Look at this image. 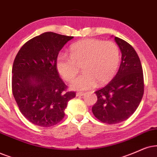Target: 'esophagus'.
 <instances>
[{
	"label": "esophagus",
	"instance_id": "34e87169",
	"mask_svg": "<svg viewBox=\"0 0 157 157\" xmlns=\"http://www.w3.org/2000/svg\"><path fill=\"white\" fill-rule=\"evenodd\" d=\"M85 95V93L84 92H78L76 93V96H82Z\"/></svg>",
	"mask_w": 157,
	"mask_h": 157
}]
</instances>
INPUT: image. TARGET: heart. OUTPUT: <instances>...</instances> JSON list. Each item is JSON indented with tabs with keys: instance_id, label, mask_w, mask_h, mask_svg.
I'll list each match as a JSON object with an SVG mask.
<instances>
[{
	"instance_id": "heart-1",
	"label": "heart",
	"mask_w": 157,
	"mask_h": 157,
	"mask_svg": "<svg viewBox=\"0 0 157 157\" xmlns=\"http://www.w3.org/2000/svg\"><path fill=\"white\" fill-rule=\"evenodd\" d=\"M70 56L60 53L56 61L59 74L70 82L80 72L83 74L71 83L77 90H88L96 85L106 84L114 77L120 61V50L112 41L85 39L71 45Z\"/></svg>"
}]
</instances>
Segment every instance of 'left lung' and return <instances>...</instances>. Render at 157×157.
I'll return each mask as SVG.
<instances>
[{
    "mask_svg": "<svg viewBox=\"0 0 157 157\" xmlns=\"http://www.w3.org/2000/svg\"><path fill=\"white\" fill-rule=\"evenodd\" d=\"M114 40L122 53L120 69L108 85L95 92L98 100L92 107L94 116L109 124L128 120L139 106L144 92L143 69L136 51L124 40Z\"/></svg>",
    "mask_w": 157,
    "mask_h": 157,
    "instance_id": "8db88e82",
    "label": "left lung"
}]
</instances>
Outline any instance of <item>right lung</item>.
Returning <instances> with one entry per match:
<instances>
[{
  "instance_id": "add662e5",
  "label": "right lung",
  "mask_w": 157,
  "mask_h": 157,
  "mask_svg": "<svg viewBox=\"0 0 157 157\" xmlns=\"http://www.w3.org/2000/svg\"><path fill=\"white\" fill-rule=\"evenodd\" d=\"M72 38L44 33L27 41L16 56L12 93L21 114L35 125L58 124L64 117L67 103L76 96L67 91L56 67L59 51Z\"/></svg>"
}]
</instances>
